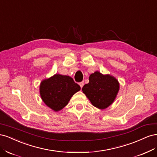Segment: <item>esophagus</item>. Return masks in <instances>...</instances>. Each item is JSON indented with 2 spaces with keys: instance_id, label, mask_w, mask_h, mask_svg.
I'll list each match as a JSON object with an SVG mask.
<instances>
[{
  "instance_id": "obj_1",
  "label": "esophagus",
  "mask_w": 157,
  "mask_h": 157,
  "mask_svg": "<svg viewBox=\"0 0 157 157\" xmlns=\"http://www.w3.org/2000/svg\"><path fill=\"white\" fill-rule=\"evenodd\" d=\"M84 81H82V82H79V85L80 86V88H82V86H84Z\"/></svg>"
}]
</instances>
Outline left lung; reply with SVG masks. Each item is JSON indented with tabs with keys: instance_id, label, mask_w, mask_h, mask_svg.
Wrapping results in <instances>:
<instances>
[{
	"instance_id": "left-lung-1",
	"label": "left lung",
	"mask_w": 157,
	"mask_h": 157,
	"mask_svg": "<svg viewBox=\"0 0 157 157\" xmlns=\"http://www.w3.org/2000/svg\"><path fill=\"white\" fill-rule=\"evenodd\" d=\"M119 90L118 80L111 76L103 75L98 71L90 75L89 82L84 85L82 92L92 105L103 109L114 101Z\"/></svg>"
}]
</instances>
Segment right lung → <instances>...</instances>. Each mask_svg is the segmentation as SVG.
Instances as JSON below:
<instances>
[{"mask_svg":"<svg viewBox=\"0 0 157 157\" xmlns=\"http://www.w3.org/2000/svg\"><path fill=\"white\" fill-rule=\"evenodd\" d=\"M80 90V86L72 78L58 74L43 80L40 86L42 99L54 111L67 105L71 98Z\"/></svg>","mask_w":157,"mask_h":157,"instance_id":"1","label":"right lung"}]
</instances>
